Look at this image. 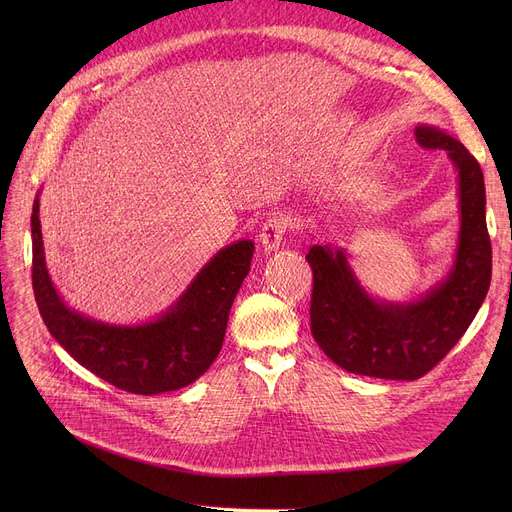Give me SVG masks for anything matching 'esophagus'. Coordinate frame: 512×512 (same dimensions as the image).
<instances>
[{"instance_id":"obj_1","label":"esophagus","mask_w":512,"mask_h":512,"mask_svg":"<svg viewBox=\"0 0 512 512\" xmlns=\"http://www.w3.org/2000/svg\"><path fill=\"white\" fill-rule=\"evenodd\" d=\"M290 228V222L284 213H272L270 218L265 220L263 228H261V234H259V240L261 245L267 253L272 251H278L280 245H282V238L286 234V230Z\"/></svg>"}]
</instances>
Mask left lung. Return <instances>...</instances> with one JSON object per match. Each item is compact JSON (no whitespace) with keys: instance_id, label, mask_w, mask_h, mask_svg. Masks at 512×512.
Returning <instances> with one entry per match:
<instances>
[{"instance_id":"8db88e82","label":"left lung","mask_w":512,"mask_h":512,"mask_svg":"<svg viewBox=\"0 0 512 512\" xmlns=\"http://www.w3.org/2000/svg\"><path fill=\"white\" fill-rule=\"evenodd\" d=\"M423 149L446 151L459 172L461 232L444 282L413 303L369 297L342 249L315 245L311 334L342 369L380 380H419L434 369L471 326L492 280L486 224V184L477 159L436 126H417Z\"/></svg>"}]
</instances>
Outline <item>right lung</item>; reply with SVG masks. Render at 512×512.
Wrapping results in <instances>:
<instances>
[{
  "label": "right lung",
  "mask_w": 512,
  "mask_h": 512,
  "mask_svg": "<svg viewBox=\"0 0 512 512\" xmlns=\"http://www.w3.org/2000/svg\"><path fill=\"white\" fill-rule=\"evenodd\" d=\"M33 290L49 334L72 359L130 394H161L199 380L222 351L230 307L251 270L255 245L238 240L203 267L161 317L141 326H112L72 311L45 267L39 197L33 203Z\"/></svg>",
  "instance_id": "add662e5"
}]
</instances>
